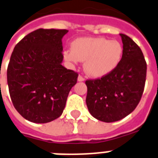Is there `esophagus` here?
<instances>
[{"instance_id": "1", "label": "esophagus", "mask_w": 158, "mask_h": 158, "mask_svg": "<svg viewBox=\"0 0 158 158\" xmlns=\"http://www.w3.org/2000/svg\"><path fill=\"white\" fill-rule=\"evenodd\" d=\"M78 81L79 82L84 81V78L83 76H81V75H79V77H78Z\"/></svg>"}]
</instances>
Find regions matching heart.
Returning a JSON list of instances; mask_svg holds the SVG:
<instances>
[{"mask_svg": "<svg viewBox=\"0 0 158 158\" xmlns=\"http://www.w3.org/2000/svg\"><path fill=\"white\" fill-rule=\"evenodd\" d=\"M123 51V45L118 40H108L103 37H82L72 42L71 50H65L64 58L71 64L84 62L86 74L98 79L108 75L118 67Z\"/></svg>", "mask_w": 158, "mask_h": 158, "instance_id": "obj_1", "label": "heart"}]
</instances>
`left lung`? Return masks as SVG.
Masks as SVG:
<instances>
[{"mask_svg":"<svg viewBox=\"0 0 158 158\" xmlns=\"http://www.w3.org/2000/svg\"><path fill=\"white\" fill-rule=\"evenodd\" d=\"M120 36L123 51L118 67L101 79L85 82L89 112L105 123L121 120L135 109L146 81L147 64L142 50L130 37Z\"/></svg>","mask_w":158,"mask_h":158,"instance_id":"obj_1","label":"left lung"}]
</instances>
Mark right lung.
<instances>
[{
  "mask_svg": "<svg viewBox=\"0 0 158 158\" xmlns=\"http://www.w3.org/2000/svg\"><path fill=\"white\" fill-rule=\"evenodd\" d=\"M67 30L39 29L15 47L7 69L13 105L30 122L45 123L62 114L78 74L62 65Z\"/></svg>",
  "mask_w": 158,
  "mask_h": 158,
  "instance_id": "1",
  "label": "right lung"
}]
</instances>
